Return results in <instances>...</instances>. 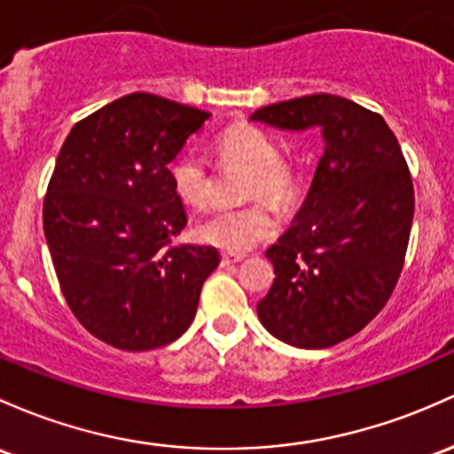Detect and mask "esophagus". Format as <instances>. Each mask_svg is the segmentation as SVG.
Returning <instances> with one entry per match:
<instances>
[{
  "label": "esophagus",
  "instance_id": "1",
  "mask_svg": "<svg viewBox=\"0 0 454 454\" xmlns=\"http://www.w3.org/2000/svg\"><path fill=\"white\" fill-rule=\"evenodd\" d=\"M243 256H232V254H222V265H235V262H241Z\"/></svg>",
  "mask_w": 454,
  "mask_h": 454
}]
</instances>
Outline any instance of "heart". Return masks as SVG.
<instances>
[{"mask_svg":"<svg viewBox=\"0 0 454 454\" xmlns=\"http://www.w3.org/2000/svg\"><path fill=\"white\" fill-rule=\"evenodd\" d=\"M215 154L222 163L250 172L246 198H258L284 207L295 196V170L278 157V146L261 129L250 124L228 127L215 139ZM172 185L189 207L202 208L211 202V176L200 154H181L170 168ZM278 222L265 204L254 202L241 208H222L198 223V237L228 254H246L273 237Z\"/></svg>","mask_w":454,"mask_h":454,"instance_id":"1","label":"heart"}]
</instances>
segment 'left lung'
Masks as SVG:
<instances>
[{
  "instance_id": "8db88e82",
  "label": "left lung",
  "mask_w": 454,
  "mask_h": 454,
  "mask_svg": "<svg viewBox=\"0 0 454 454\" xmlns=\"http://www.w3.org/2000/svg\"><path fill=\"white\" fill-rule=\"evenodd\" d=\"M250 121L318 129L325 144L291 228L265 252L276 278L258 318L286 345H338L380 315L401 276L413 219L410 168L380 114L348 98L310 94L256 109Z\"/></svg>"
}]
</instances>
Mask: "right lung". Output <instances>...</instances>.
Here are the masks:
<instances>
[{
  "mask_svg": "<svg viewBox=\"0 0 454 454\" xmlns=\"http://www.w3.org/2000/svg\"><path fill=\"white\" fill-rule=\"evenodd\" d=\"M211 116L146 92L79 121L59 148L43 226L62 295L107 345L148 351L187 332L211 246H176L187 213L170 163Z\"/></svg>",
  "mask_w": 454,
  "mask_h": 454,
  "instance_id": "right-lung-1",
  "label": "right lung"
}]
</instances>
